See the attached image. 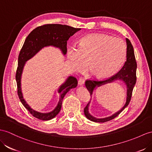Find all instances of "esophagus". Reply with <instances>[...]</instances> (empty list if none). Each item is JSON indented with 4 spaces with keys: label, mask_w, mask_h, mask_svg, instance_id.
Masks as SVG:
<instances>
[{
    "label": "esophagus",
    "mask_w": 152,
    "mask_h": 152,
    "mask_svg": "<svg viewBox=\"0 0 152 152\" xmlns=\"http://www.w3.org/2000/svg\"><path fill=\"white\" fill-rule=\"evenodd\" d=\"M85 83V80L83 78V77H80V78L78 80V85H83Z\"/></svg>",
    "instance_id": "1"
}]
</instances>
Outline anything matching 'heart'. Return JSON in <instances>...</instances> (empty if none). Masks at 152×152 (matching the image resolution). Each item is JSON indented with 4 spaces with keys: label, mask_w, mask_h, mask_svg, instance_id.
<instances>
[{
    "label": "heart",
    "mask_w": 152,
    "mask_h": 152,
    "mask_svg": "<svg viewBox=\"0 0 152 152\" xmlns=\"http://www.w3.org/2000/svg\"><path fill=\"white\" fill-rule=\"evenodd\" d=\"M126 57V46L119 38L104 34H90L83 37L77 48L67 50V58L74 71L88 67L93 76L104 79L111 77L121 68Z\"/></svg>",
    "instance_id": "1"
}]
</instances>
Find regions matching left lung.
<instances>
[{"label":"left lung","instance_id":"1","mask_svg":"<svg viewBox=\"0 0 152 152\" xmlns=\"http://www.w3.org/2000/svg\"><path fill=\"white\" fill-rule=\"evenodd\" d=\"M126 60L125 63L121 69L116 74V75L112 76L110 78H108L107 80H102V81H98V80H86L85 81V87L87 88L88 92H90L91 96H92L93 91L96 87H99L102 85H105L107 83H112L115 80H121L125 83L126 85V103L124 104L123 107L117 112L116 113L112 115L111 116L107 117L105 118H96L95 117L92 116L88 112V107L89 104H90L91 101L88 103L87 106L84 108V114L86 118L92 121L93 122L96 123H104L112 119H114L115 117L118 116L124 108H125L129 104L132 91L135 86L136 83V69H137V63H136L135 54H134V50L133 46H132L130 41L128 40V38H126Z\"/></svg>","mask_w":152,"mask_h":152}]
</instances>
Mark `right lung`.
Wrapping results in <instances>:
<instances>
[{
	"label": "right lung",
	"instance_id": "right-lung-1",
	"mask_svg": "<svg viewBox=\"0 0 152 152\" xmlns=\"http://www.w3.org/2000/svg\"><path fill=\"white\" fill-rule=\"evenodd\" d=\"M80 29V28H75L67 25L45 24L37 27L27 37L18 55V67L15 77L19 99L23 105L34 118L43 121L54 118L61 110L62 101L65 95L71 89L76 87L77 81L76 77L69 76L58 88V92L60 94V98L56 108L48 113H41L32 109L26 103L22 95L21 76L26 62L33 58L42 48L47 46H53L59 48L65 55L67 53V42L69 38Z\"/></svg>",
	"mask_w": 152,
	"mask_h": 152
}]
</instances>
